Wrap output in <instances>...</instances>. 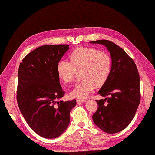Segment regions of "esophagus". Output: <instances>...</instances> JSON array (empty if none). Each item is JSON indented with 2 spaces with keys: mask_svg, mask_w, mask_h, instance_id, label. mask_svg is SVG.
Returning a JSON list of instances; mask_svg holds the SVG:
<instances>
[{
  "mask_svg": "<svg viewBox=\"0 0 155 155\" xmlns=\"http://www.w3.org/2000/svg\"><path fill=\"white\" fill-rule=\"evenodd\" d=\"M77 101L78 103H80V102H85V101H86V100H85V99H82V98H78L77 100Z\"/></svg>",
  "mask_w": 155,
  "mask_h": 155,
  "instance_id": "esophagus-1",
  "label": "esophagus"
}]
</instances>
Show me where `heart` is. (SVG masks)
<instances>
[{
  "label": "heart",
  "mask_w": 155,
  "mask_h": 155,
  "mask_svg": "<svg viewBox=\"0 0 155 155\" xmlns=\"http://www.w3.org/2000/svg\"><path fill=\"white\" fill-rule=\"evenodd\" d=\"M70 61L61 60L57 63V72L61 81L72 82L77 71L81 70L83 78L72 91L71 95L78 98L87 97L95 86L101 87L109 78L112 60L109 54L96 48L79 47L70 55Z\"/></svg>",
  "instance_id": "heart-1"
}]
</instances>
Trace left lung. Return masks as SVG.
Listing matches in <instances>:
<instances>
[{"label": "left lung", "instance_id": "left-lung-1", "mask_svg": "<svg viewBox=\"0 0 155 155\" xmlns=\"http://www.w3.org/2000/svg\"><path fill=\"white\" fill-rule=\"evenodd\" d=\"M90 43L105 45L112 60L110 76L98 91L101 96L109 97L96 100L98 107L93 115V121L106 133H117L130 124L139 105V71L133 59L116 44L106 39Z\"/></svg>", "mask_w": 155, "mask_h": 155}]
</instances>
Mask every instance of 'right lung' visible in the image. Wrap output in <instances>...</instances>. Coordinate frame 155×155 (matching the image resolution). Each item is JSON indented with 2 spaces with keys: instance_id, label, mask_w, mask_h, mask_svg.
<instances>
[{
  "instance_id": "right-lung-1",
  "label": "right lung",
  "mask_w": 155,
  "mask_h": 155,
  "mask_svg": "<svg viewBox=\"0 0 155 155\" xmlns=\"http://www.w3.org/2000/svg\"><path fill=\"white\" fill-rule=\"evenodd\" d=\"M69 45H43L27 54L18 72L17 103L35 132L46 139L60 136L68 127L75 100L64 101L57 65Z\"/></svg>"
}]
</instances>
